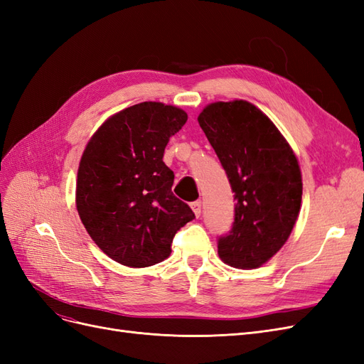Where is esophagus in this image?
I'll list each match as a JSON object with an SVG mask.
<instances>
[{"label": "esophagus", "instance_id": "34e87169", "mask_svg": "<svg viewBox=\"0 0 364 364\" xmlns=\"http://www.w3.org/2000/svg\"><path fill=\"white\" fill-rule=\"evenodd\" d=\"M191 208H193V211H194L196 217H200V213H202V202H200V200L193 202V203H191Z\"/></svg>", "mask_w": 364, "mask_h": 364}]
</instances>
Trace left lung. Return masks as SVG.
<instances>
[{
    "instance_id": "left-lung-1",
    "label": "left lung",
    "mask_w": 364,
    "mask_h": 364,
    "mask_svg": "<svg viewBox=\"0 0 364 364\" xmlns=\"http://www.w3.org/2000/svg\"><path fill=\"white\" fill-rule=\"evenodd\" d=\"M199 124L234 193V222L217 240L218 255L237 269H257L291 234L302 200L301 168L272 121L245 100L203 109Z\"/></svg>"
}]
</instances>
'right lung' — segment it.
<instances>
[{"instance_id": "1", "label": "right lung", "mask_w": 364, "mask_h": 364, "mask_svg": "<svg viewBox=\"0 0 364 364\" xmlns=\"http://www.w3.org/2000/svg\"><path fill=\"white\" fill-rule=\"evenodd\" d=\"M188 115L156 102L109 118L83 151L75 203L82 223L107 257L149 267L170 255L178 230L194 213L171 191L164 150Z\"/></svg>"}]
</instances>
